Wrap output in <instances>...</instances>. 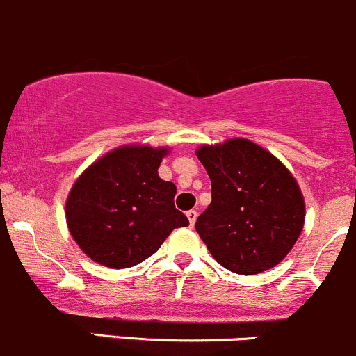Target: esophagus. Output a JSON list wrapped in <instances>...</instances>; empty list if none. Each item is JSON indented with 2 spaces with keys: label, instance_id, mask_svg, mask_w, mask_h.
Segmentation results:
<instances>
[{
  "label": "esophagus",
  "instance_id": "obj_1",
  "mask_svg": "<svg viewBox=\"0 0 356 356\" xmlns=\"http://www.w3.org/2000/svg\"><path fill=\"white\" fill-rule=\"evenodd\" d=\"M186 217H188V220H189V225H195V222H196V217H198V211L196 210H189V211H186Z\"/></svg>",
  "mask_w": 356,
  "mask_h": 356
}]
</instances>
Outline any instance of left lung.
<instances>
[{"label": "left lung", "instance_id": "1", "mask_svg": "<svg viewBox=\"0 0 356 356\" xmlns=\"http://www.w3.org/2000/svg\"><path fill=\"white\" fill-rule=\"evenodd\" d=\"M196 156L211 181V203L195 227L211 257L241 275L275 267L303 231L305 200L296 179L250 139L203 145Z\"/></svg>", "mask_w": 356, "mask_h": 356}]
</instances>
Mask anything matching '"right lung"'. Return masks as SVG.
<instances>
[{
    "label": "right lung",
    "mask_w": 356,
    "mask_h": 356,
    "mask_svg": "<svg viewBox=\"0 0 356 356\" xmlns=\"http://www.w3.org/2000/svg\"><path fill=\"white\" fill-rule=\"evenodd\" d=\"M168 148L127 145L89 165L65 203L68 231L96 264L127 268L141 264L175 227L189 225L174 204V182L158 175Z\"/></svg>",
    "instance_id": "add662e5"
}]
</instances>
